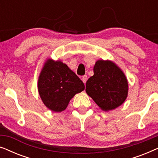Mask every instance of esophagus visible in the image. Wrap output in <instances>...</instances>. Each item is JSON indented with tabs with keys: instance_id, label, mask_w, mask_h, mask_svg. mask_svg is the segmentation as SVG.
Masks as SVG:
<instances>
[{
	"instance_id": "obj_1",
	"label": "esophagus",
	"mask_w": 158,
	"mask_h": 158,
	"mask_svg": "<svg viewBox=\"0 0 158 158\" xmlns=\"http://www.w3.org/2000/svg\"><path fill=\"white\" fill-rule=\"evenodd\" d=\"M87 79H88V77L87 75H83V77H82V81H83V82L84 83V84H85L86 81H87Z\"/></svg>"
}]
</instances>
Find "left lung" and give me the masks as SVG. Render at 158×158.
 <instances>
[{"label": "left lung", "instance_id": "8db88e82", "mask_svg": "<svg viewBox=\"0 0 158 158\" xmlns=\"http://www.w3.org/2000/svg\"><path fill=\"white\" fill-rule=\"evenodd\" d=\"M94 75L86 82L85 91L101 110L109 111L120 106L128 96L126 75L111 60H97Z\"/></svg>", "mask_w": 158, "mask_h": 158}]
</instances>
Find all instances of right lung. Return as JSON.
<instances>
[{
  "label": "right lung",
  "mask_w": 158,
  "mask_h": 158,
  "mask_svg": "<svg viewBox=\"0 0 158 158\" xmlns=\"http://www.w3.org/2000/svg\"><path fill=\"white\" fill-rule=\"evenodd\" d=\"M37 87L43 103L55 112L65 110L75 95L85 89L84 83L66 64L51 58L43 65Z\"/></svg>",
  "instance_id": "1"
}]
</instances>
